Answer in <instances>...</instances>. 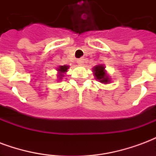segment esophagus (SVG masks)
<instances>
[{"instance_id":"esophagus-1","label":"esophagus","mask_w":156,"mask_h":156,"mask_svg":"<svg viewBox=\"0 0 156 156\" xmlns=\"http://www.w3.org/2000/svg\"><path fill=\"white\" fill-rule=\"evenodd\" d=\"M77 62H78V65H83L84 63V59L83 58H79L77 60Z\"/></svg>"}]
</instances>
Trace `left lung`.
Instances as JSON below:
<instances>
[{
	"label": "left lung",
	"instance_id": "left-lung-1",
	"mask_svg": "<svg viewBox=\"0 0 156 156\" xmlns=\"http://www.w3.org/2000/svg\"><path fill=\"white\" fill-rule=\"evenodd\" d=\"M94 73L96 79H98V81L103 83H108L110 80L109 78L108 77V75L106 73L105 67L104 65H97L94 68Z\"/></svg>",
	"mask_w": 156,
	"mask_h": 156
}]
</instances>
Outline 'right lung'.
<instances>
[{
    "label": "right lung",
    "instance_id": "add662e5",
    "mask_svg": "<svg viewBox=\"0 0 156 156\" xmlns=\"http://www.w3.org/2000/svg\"><path fill=\"white\" fill-rule=\"evenodd\" d=\"M68 68L69 67L66 66V65H64V66H59V68H58V71L59 73V74H60V78H62V76L63 75V73H65L66 72L68 71Z\"/></svg>",
    "mask_w": 156,
    "mask_h": 156
}]
</instances>
